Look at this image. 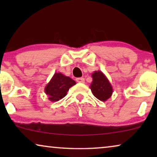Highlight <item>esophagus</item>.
<instances>
[{"mask_svg":"<svg viewBox=\"0 0 157 157\" xmlns=\"http://www.w3.org/2000/svg\"><path fill=\"white\" fill-rule=\"evenodd\" d=\"M76 80L78 83H84L85 81V79L83 78H77Z\"/></svg>","mask_w":157,"mask_h":157,"instance_id":"1","label":"esophagus"}]
</instances>
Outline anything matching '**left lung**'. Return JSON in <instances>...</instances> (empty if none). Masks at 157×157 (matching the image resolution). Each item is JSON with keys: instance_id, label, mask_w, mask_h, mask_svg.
Segmentation results:
<instances>
[{"instance_id": "obj_1", "label": "left lung", "mask_w": 157, "mask_h": 157, "mask_svg": "<svg viewBox=\"0 0 157 157\" xmlns=\"http://www.w3.org/2000/svg\"><path fill=\"white\" fill-rule=\"evenodd\" d=\"M93 81L90 85V89L94 96L101 101H106L113 94L112 86L107 77L101 71H96L91 74Z\"/></svg>"}]
</instances>
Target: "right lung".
<instances>
[{"label": "right lung", "instance_id": "add662e5", "mask_svg": "<svg viewBox=\"0 0 157 157\" xmlns=\"http://www.w3.org/2000/svg\"><path fill=\"white\" fill-rule=\"evenodd\" d=\"M76 83V81L70 77L64 76L61 73H55L45 87L44 91L48 96V99L56 102L65 97L70 88Z\"/></svg>", "mask_w": 157, "mask_h": 157}]
</instances>
